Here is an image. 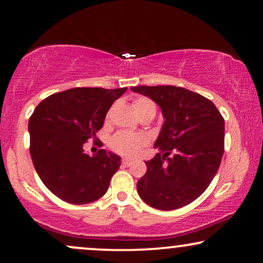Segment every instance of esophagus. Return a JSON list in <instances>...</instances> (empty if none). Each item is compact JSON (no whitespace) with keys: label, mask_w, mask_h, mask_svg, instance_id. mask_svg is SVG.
I'll return each mask as SVG.
<instances>
[{"label":"esophagus","mask_w":263,"mask_h":263,"mask_svg":"<svg viewBox=\"0 0 263 263\" xmlns=\"http://www.w3.org/2000/svg\"><path fill=\"white\" fill-rule=\"evenodd\" d=\"M132 163L133 160L128 159V158H123V159H122V164H123L124 166H129V165H132Z\"/></svg>","instance_id":"esophagus-1"}]
</instances>
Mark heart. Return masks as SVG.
<instances>
[{
	"mask_svg": "<svg viewBox=\"0 0 263 263\" xmlns=\"http://www.w3.org/2000/svg\"><path fill=\"white\" fill-rule=\"evenodd\" d=\"M154 107V104L147 98H139L134 102V109L136 114L142 112L143 110ZM156 109V107H154ZM147 143V139L141 134H134V133L120 132L115 134L110 140V146L115 152L122 154L125 157H134L140 152Z\"/></svg>",
	"mask_w": 263,
	"mask_h": 263,
	"instance_id": "1",
	"label": "heart"
}]
</instances>
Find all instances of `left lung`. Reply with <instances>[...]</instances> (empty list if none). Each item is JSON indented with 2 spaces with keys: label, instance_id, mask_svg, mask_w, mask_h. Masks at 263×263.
<instances>
[{
  "label": "left lung",
  "instance_id": "8db88e82",
  "mask_svg": "<svg viewBox=\"0 0 263 263\" xmlns=\"http://www.w3.org/2000/svg\"><path fill=\"white\" fill-rule=\"evenodd\" d=\"M130 89L157 103L165 120L154 142L158 153L146 161V174L136 185L139 195L157 210L184 207L208 188L220 166L224 118L210 99L183 87Z\"/></svg>",
  "mask_w": 263,
  "mask_h": 263
}]
</instances>
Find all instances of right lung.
<instances>
[{
    "instance_id": "right-lung-1",
    "label": "right lung",
    "mask_w": 263,
    "mask_h": 263,
    "mask_svg": "<svg viewBox=\"0 0 263 263\" xmlns=\"http://www.w3.org/2000/svg\"><path fill=\"white\" fill-rule=\"evenodd\" d=\"M127 87H78L48 97L28 121L30 153L39 178L53 195L73 204L91 203L107 192L121 157L85 153L107 111Z\"/></svg>"
}]
</instances>
